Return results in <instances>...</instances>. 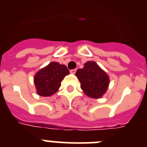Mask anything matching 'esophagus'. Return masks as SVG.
<instances>
[{
    "label": "esophagus",
    "mask_w": 147,
    "mask_h": 147,
    "mask_svg": "<svg viewBox=\"0 0 147 147\" xmlns=\"http://www.w3.org/2000/svg\"><path fill=\"white\" fill-rule=\"evenodd\" d=\"M76 69H72L70 71V72H71V74H75V73H76Z\"/></svg>",
    "instance_id": "obj_1"
}]
</instances>
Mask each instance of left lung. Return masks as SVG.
I'll return each instance as SVG.
<instances>
[{
    "label": "left lung",
    "instance_id": "obj_1",
    "mask_svg": "<svg viewBox=\"0 0 147 147\" xmlns=\"http://www.w3.org/2000/svg\"><path fill=\"white\" fill-rule=\"evenodd\" d=\"M76 75L81 83V88L88 96L100 98L107 90L108 76L95 62H87L82 69L76 71Z\"/></svg>",
    "mask_w": 147,
    "mask_h": 147
}]
</instances>
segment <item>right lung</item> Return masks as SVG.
<instances>
[{
  "label": "right lung",
  "mask_w": 147,
  "mask_h": 147,
  "mask_svg": "<svg viewBox=\"0 0 147 147\" xmlns=\"http://www.w3.org/2000/svg\"><path fill=\"white\" fill-rule=\"evenodd\" d=\"M69 71L64 65L52 62L49 65L39 71L34 76V85L38 95L49 96L57 91L61 82Z\"/></svg>",
  "instance_id": "1"
}]
</instances>
